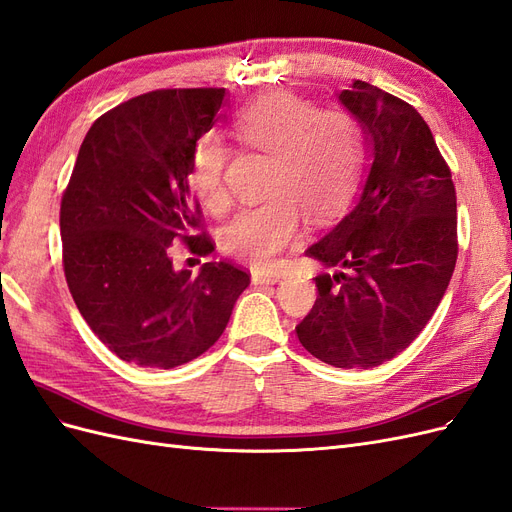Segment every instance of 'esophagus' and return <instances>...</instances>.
Wrapping results in <instances>:
<instances>
[{"label":"esophagus","instance_id":"34e87169","mask_svg":"<svg viewBox=\"0 0 512 512\" xmlns=\"http://www.w3.org/2000/svg\"><path fill=\"white\" fill-rule=\"evenodd\" d=\"M282 280V273H277V271H269V273H265V271H252V282L254 284H275V282H280Z\"/></svg>","mask_w":512,"mask_h":512}]
</instances>
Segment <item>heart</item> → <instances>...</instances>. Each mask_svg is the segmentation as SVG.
I'll use <instances>...</instances> for the list:
<instances>
[{"label": "heart", "instance_id": "1", "mask_svg": "<svg viewBox=\"0 0 512 512\" xmlns=\"http://www.w3.org/2000/svg\"><path fill=\"white\" fill-rule=\"evenodd\" d=\"M232 130L245 151L269 153L262 179L267 194L239 211L222 245L247 265L271 269L297 241L301 211L312 222H324L352 200L365 162L363 126L344 106L320 108L314 100L271 94L241 108ZM230 158L232 149L218 134L200 136L192 147L190 188L215 215L232 203L226 185Z\"/></svg>", "mask_w": 512, "mask_h": 512}]
</instances>
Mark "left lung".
<instances>
[{"instance_id":"8db88e82","label":"left lung","mask_w":512,"mask_h":512,"mask_svg":"<svg viewBox=\"0 0 512 512\" xmlns=\"http://www.w3.org/2000/svg\"><path fill=\"white\" fill-rule=\"evenodd\" d=\"M339 100L359 117L374 162L359 203L307 250L344 269L316 275L318 299L297 335L322 363L369 369L406 350L440 305L459 252L457 194L412 104L365 81Z\"/></svg>"}]
</instances>
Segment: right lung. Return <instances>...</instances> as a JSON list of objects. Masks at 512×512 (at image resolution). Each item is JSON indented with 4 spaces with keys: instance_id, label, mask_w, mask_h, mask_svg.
Listing matches in <instances>:
<instances>
[{
    "instance_id": "right-lung-1",
    "label": "right lung",
    "mask_w": 512,
    "mask_h": 512,
    "mask_svg": "<svg viewBox=\"0 0 512 512\" xmlns=\"http://www.w3.org/2000/svg\"><path fill=\"white\" fill-rule=\"evenodd\" d=\"M224 87L156 89L100 115L61 196L64 275L100 342L121 361L173 369L207 352L250 273L232 262L173 269V243L215 241L188 181L192 147L213 128Z\"/></svg>"
}]
</instances>
